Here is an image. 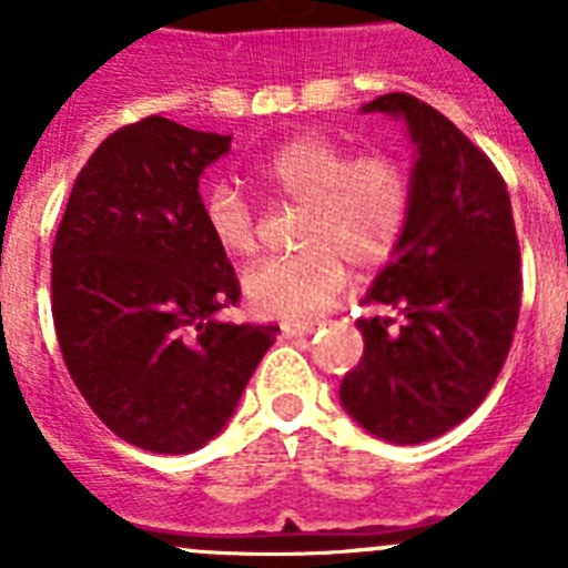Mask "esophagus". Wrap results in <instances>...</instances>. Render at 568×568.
I'll use <instances>...</instances> for the list:
<instances>
[{
    "instance_id": "34e87169",
    "label": "esophagus",
    "mask_w": 568,
    "mask_h": 568,
    "mask_svg": "<svg viewBox=\"0 0 568 568\" xmlns=\"http://www.w3.org/2000/svg\"><path fill=\"white\" fill-rule=\"evenodd\" d=\"M318 327V321H293V324H281V335L284 338H301V335H313Z\"/></svg>"
}]
</instances>
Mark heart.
<instances>
[{
	"mask_svg": "<svg viewBox=\"0 0 568 568\" xmlns=\"http://www.w3.org/2000/svg\"><path fill=\"white\" fill-rule=\"evenodd\" d=\"M253 179L278 202L304 204L293 258L261 261L244 275L250 307L267 318H313L341 298L346 265L378 270L393 258L413 213V179L398 155H349L327 135L304 133L253 164ZM202 224L219 253H258V215L233 184H210Z\"/></svg>",
	"mask_w": 568,
	"mask_h": 568,
	"instance_id": "b5f03b06",
	"label": "heart"
}]
</instances>
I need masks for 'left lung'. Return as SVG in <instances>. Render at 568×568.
Listing matches in <instances>:
<instances>
[{
  "mask_svg": "<svg viewBox=\"0 0 568 568\" xmlns=\"http://www.w3.org/2000/svg\"><path fill=\"white\" fill-rule=\"evenodd\" d=\"M404 115L418 159L413 213L358 318L364 358L341 404L366 433L420 444L469 418L504 369L520 313V247L509 190L489 155L444 113L386 93L364 113Z\"/></svg>",
  "mask_w": 568,
  "mask_h": 568,
  "instance_id": "obj_1",
  "label": "left lung"
}]
</instances>
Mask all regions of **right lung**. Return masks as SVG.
I'll use <instances>...</instances> for the list:
<instances>
[{
    "mask_svg": "<svg viewBox=\"0 0 568 568\" xmlns=\"http://www.w3.org/2000/svg\"><path fill=\"white\" fill-rule=\"evenodd\" d=\"M230 135L148 115L110 133L70 190L50 304L70 378L110 433L159 455L222 433L278 327L222 324L241 298L202 224L199 175Z\"/></svg>",
    "mask_w": 568,
    "mask_h": 568,
    "instance_id": "add662e5",
    "label": "right lung"
}]
</instances>
